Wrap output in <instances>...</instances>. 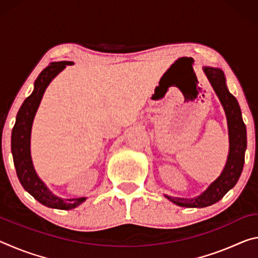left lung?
Wrapping results in <instances>:
<instances>
[{"mask_svg":"<svg viewBox=\"0 0 258 258\" xmlns=\"http://www.w3.org/2000/svg\"><path fill=\"white\" fill-rule=\"evenodd\" d=\"M204 72L224 108L226 119H228L230 149L223 172L215 181L209 184L202 195L194 198H177L165 195L166 198L177 206L187 208L211 206L220 202L226 195V192L237 184L243 168L244 152L247 148L246 125L242 120L241 110H240L237 99L229 92L226 87L224 73L220 68L213 67H204Z\"/></svg>","mask_w":258,"mask_h":258,"instance_id":"8db88e82","label":"left lung"}]
</instances>
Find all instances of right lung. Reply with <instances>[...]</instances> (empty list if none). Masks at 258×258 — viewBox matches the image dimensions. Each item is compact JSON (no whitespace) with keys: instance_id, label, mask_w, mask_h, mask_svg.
<instances>
[{"instance_id":"add662e5","label":"right lung","mask_w":258,"mask_h":258,"mask_svg":"<svg viewBox=\"0 0 258 258\" xmlns=\"http://www.w3.org/2000/svg\"><path fill=\"white\" fill-rule=\"evenodd\" d=\"M71 64H73L72 61H59V62H51L49 66L43 69L34 83L33 93L26 98L17 113L16 124L11 134L12 157H14L17 176L21 185L29 195H32L37 202L44 206L63 209V211L80 206L82 203L85 202L86 198L63 199L56 197L47 189L34 168L32 156H30V132H32L35 113L40 106L47 85L61 71L66 68V66H71Z\"/></svg>"}]
</instances>
